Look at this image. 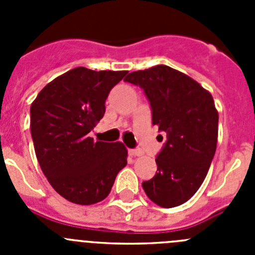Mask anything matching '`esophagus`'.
I'll return each instance as SVG.
<instances>
[{"instance_id": "esophagus-1", "label": "esophagus", "mask_w": 255, "mask_h": 255, "mask_svg": "<svg viewBox=\"0 0 255 255\" xmlns=\"http://www.w3.org/2000/svg\"><path fill=\"white\" fill-rule=\"evenodd\" d=\"M129 153L131 157H139V155L143 154V150L141 149H130Z\"/></svg>"}]
</instances>
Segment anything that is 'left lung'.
Segmentation results:
<instances>
[{
  "label": "left lung",
  "instance_id": "8db88e82",
  "mask_svg": "<svg viewBox=\"0 0 255 255\" xmlns=\"http://www.w3.org/2000/svg\"><path fill=\"white\" fill-rule=\"evenodd\" d=\"M125 82L143 89L153 125L167 136L154 177L141 184L144 191L163 208L185 203L203 184L217 147L213 98L194 79L166 65L130 73Z\"/></svg>",
  "mask_w": 255,
  "mask_h": 255
}]
</instances>
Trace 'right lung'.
I'll return each instance as SVG.
<instances>
[{"label": "right lung", "instance_id": "obj_1", "mask_svg": "<svg viewBox=\"0 0 255 255\" xmlns=\"http://www.w3.org/2000/svg\"><path fill=\"white\" fill-rule=\"evenodd\" d=\"M128 71L76 67L53 79L30 106V131L37 159L52 188L82 206L105 199L128 163L120 141L89 136L106 111L108 93Z\"/></svg>", "mask_w": 255, "mask_h": 255}]
</instances>
